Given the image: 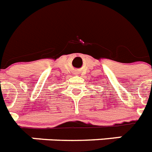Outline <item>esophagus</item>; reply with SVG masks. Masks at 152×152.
<instances>
[{"mask_svg":"<svg viewBox=\"0 0 152 152\" xmlns=\"http://www.w3.org/2000/svg\"><path fill=\"white\" fill-rule=\"evenodd\" d=\"M73 73L75 74V75H77V74H78L79 72H78V71H77V70H76V71H74V72H73Z\"/></svg>","mask_w":152,"mask_h":152,"instance_id":"obj_1","label":"esophagus"}]
</instances>
